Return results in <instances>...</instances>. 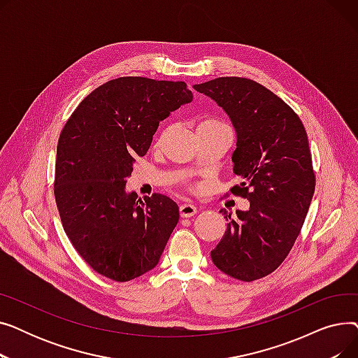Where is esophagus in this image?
Segmentation results:
<instances>
[{
    "label": "esophagus",
    "mask_w": 358,
    "mask_h": 358,
    "mask_svg": "<svg viewBox=\"0 0 358 358\" xmlns=\"http://www.w3.org/2000/svg\"><path fill=\"white\" fill-rule=\"evenodd\" d=\"M196 213H197L196 206H193L190 203H184V204L180 206V215H181V217H192Z\"/></svg>",
    "instance_id": "obj_1"
}]
</instances>
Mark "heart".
Returning <instances> with one entry per match:
<instances>
[{
    "instance_id": "1",
    "label": "heart",
    "mask_w": 358,
    "mask_h": 358,
    "mask_svg": "<svg viewBox=\"0 0 358 358\" xmlns=\"http://www.w3.org/2000/svg\"><path fill=\"white\" fill-rule=\"evenodd\" d=\"M222 123L215 120V119H204L199 123V130L200 129H208V127H215V126H220Z\"/></svg>"
}]
</instances>
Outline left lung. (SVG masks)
<instances>
[{
    "instance_id": "8db88e82",
    "label": "left lung",
    "mask_w": 358,
    "mask_h": 358,
    "mask_svg": "<svg viewBox=\"0 0 358 358\" xmlns=\"http://www.w3.org/2000/svg\"><path fill=\"white\" fill-rule=\"evenodd\" d=\"M193 88L229 116L236 134L231 189L250 200L248 210H227V231L210 252L213 264L234 278L254 281L285 261L303 227L315 193L308 135L296 113L261 84L222 77Z\"/></svg>"
}]
</instances>
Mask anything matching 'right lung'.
Masks as SVG:
<instances>
[{"instance_id": "right-lung-1", "label": "right lung", "mask_w": 358, "mask_h": 358, "mask_svg": "<svg viewBox=\"0 0 358 358\" xmlns=\"http://www.w3.org/2000/svg\"><path fill=\"white\" fill-rule=\"evenodd\" d=\"M193 100L182 81L111 80L75 108L58 142L55 199L73 248L99 274L130 281L157 267L180 219L164 194L138 199L126 180L159 122Z\"/></svg>"}]
</instances>
